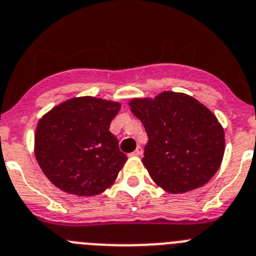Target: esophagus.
<instances>
[{"label":"esophagus","instance_id":"esophagus-1","mask_svg":"<svg viewBox=\"0 0 256 256\" xmlns=\"http://www.w3.org/2000/svg\"><path fill=\"white\" fill-rule=\"evenodd\" d=\"M134 156H142V146H140V145H139V146H138V148L136 149H135V152H134Z\"/></svg>","mask_w":256,"mask_h":256}]
</instances>
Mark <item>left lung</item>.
Instances as JSON below:
<instances>
[{"mask_svg": "<svg viewBox=\"0 0 256 256\" xmlns=\"http://www.w3.org/2000/svg\"><path fill=\"white\" fill-rule=\"evenodd\" d=\"M128 104L148 135L142 164L156 185L181 194L206 185L216 174L224 154V131L206 106L174 92Z\"/></svg>", "mask_w": 256, "mask_h": 256, "instance_id": "8db88e82", "label": "left lung"}]
</instances>
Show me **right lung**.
<instances>
[{
	"mask_svg": "<svg viewBox=\"0 0 256 256\" xmlns=\"http://www.w3.org/2000/svg\"><path fill=\"white\" fill-rule=\"evenodd\" d=\"M120 103L71 98L39 120L34 152L50 182L78 196L98 195L112 185L128 160L110 131Z\"/></svg>",
	"mask_w": 256,
	"mask_h": 256,
	"instance_id": "obj_1",
	"label": "right lung"
}]
</instances>
